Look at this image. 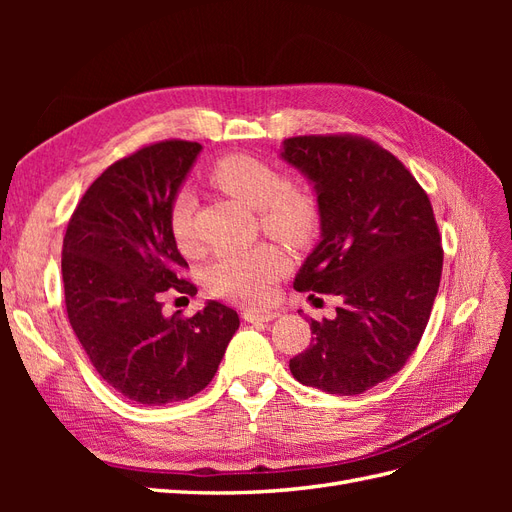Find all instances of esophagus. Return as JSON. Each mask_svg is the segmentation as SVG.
Here are the masks:
<instances>
[{"label":"esophagus","mask_w":512,"mask_h":512,"mask_svg":"<svg viewBox=\"0 0 512 512\" xmlns=\"http://www.w3.org/2000/svg\"><path fill=\"white\" fill-rule=\"evenodd\" d=\"M280 316V312H275V309H245L243 318L247 322H271Z\"/></svg>","instance_id":"obj_1"}]
</instances>
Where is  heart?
<instances>
[{
  "label": "heart",
  "mask_w": 512,
  "mask_h": 512,
  "mask_svg": "<svg viewBox=\"0 0 512 512\" xmlns=\"http://www.w3.org/2000/svg\"><path fill=\"white\" fill-rule=\"evenodd\" d=\"M213 185L239 203L260 213V224L269 235L299 243L312 235L318 222V200L303 185H286L282 173L252 156H226L209 173ZM170 232L179 250H196L194 198L179 192L170 207ZM286 271V256L277 245L258 243L239 250H224L207 267V288L218 297L237 303H265L273 286Z\"/></svg>",
  "instance_id": "heart-1"
}]
</instances>
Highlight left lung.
Instances as JSON below:
<instances>
[{"instance_id":"1","label":"left lung","mask_w":512,"mask_h":512,"mask_svg":"<svg viewBox=\"0 0 512 512\" xmlns=\"http://www.w3.org/2000/svg\"><path fill=\"white\" fill-rule=\"evenodd\" d=\"M280 158L312 185L320 218L294 290L342 299L335 318H309L312 344L290 371L324 393L359 395L421 342L442 275L436 218L410 170L367 138L294 136Z\"/></svg>"}]
</instances>
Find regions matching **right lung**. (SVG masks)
<instances>
[{"instance_id": "add662e5", "label": "right lung", "mask_w": 512, "mask_h": 512, "mask_svg": "<svg viewBox=\"0 0 512 512\" xmlns=\"http://www.w3.org/2000/svg\"><path fill=\"white\" fill-rule=\"evenodd\" d=\"M203 145L166 141L108 166L72 213L61 250L66 309L91 365L143 406L200 393L239 329L235 309L207 301L192 318L164 316L168 288L188 262L170 232V207Z\"/></svg>"}]
</instances>
